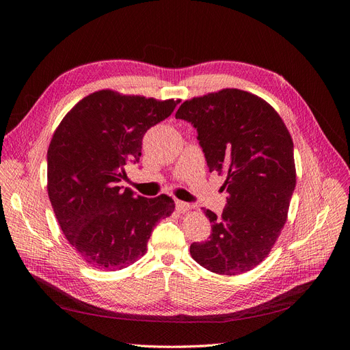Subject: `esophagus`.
I'll use <instances>...</instances> for the list:
<instances>
[{
	"instance_id": "1",
	"label": "esophagus",
	"mask_w": 350,
	"mask_h": 350,
	"mask_svg": "<svg viewBox=\"0 0 350 350\" xmlns=\"http://www.w3.org/2000/svg\"><path fill=\"white\" fill-rule=\"evenodd\" d=\"M175 207H176V210L179 211V213H185V211H188L189 208H191V206H189L188 203H185V201H181V200H176L175 201Z\"/></svg>"
}]
</instances>
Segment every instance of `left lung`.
Listing matches in <instances>:
<instances>
[{
  "instance_id": "obj_1",
  "label": "left lung",
  "mask_w": 350,
  "mask_h": 350,
  "mask_svg": "<svg viewBox=\"0 0 350 350\" xmlns=\"http://www.w3.org/2000/svg\"><path fill=\"white\" fill-rule=\"evenodd\" d=\"M175 118L197 130L208 171L226 174L224 213L204 210L211 234L191 243V257L217 274L245 273L267 257L288 217L296 185L292 137L266 100L238 89L185 100Z\"/></svg>"
}]
</instances>
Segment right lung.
Instances as JSON below:
<instances>
[{
	"label": "right lung",
	"mask_w": 350,
	"mask_h": 350,
	"mask_svg": "<svg viewBox=\"0 0 350 350\" xmlns=\"http://www.w3.org/2000/svg\"><path fill=\"white\" fill-rule=\"evenodd\" d=\"M179 100L99 90L61 121L48 149V196L66 238L92 267L121 270L143 257L154 225L171 216L165 194L146 198L120 187L125 165L139 163L150 126Z\"/></svg>",
	"instance_id": "obj_1"
}]
</instances>
